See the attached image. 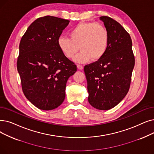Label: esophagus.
Wrapping results in <instances>:
<instances>
[{
  "label": "esophagus",
  "mask_w": 154,
  "mask_h": 154,
  "mask_svg": "<svg viewBox=\"0 0 154 154\" xmlns=\"http://www.w3.org/2000/svg\"><path fill=\"white\" fill-rule=\"evenodd\" d=\"M77 69H78L79 70H83V69H84L83 66L81 65H77Z\"/></svg>",
  "instance_id": "34e87169"
}]
</instances>
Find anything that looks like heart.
<instances>
[{"label": "heart", "mask_w": 154, "mask_h": 154, "mask_svg": "<svg viewBox=\"0 0 154 154\" xmlns=\"http://www.w3.org/2000/svg\"><path fill=\"white\" fill-rule=\"evenodd\" d=\"M70 38L60 36L57 39L58 48L68 58L75 57L79 63L97 61L105 54L109 44V32L105 26L95 23H79L69 32Z\"/></svg>", "instance_id": "obj_1"}]
</instances>
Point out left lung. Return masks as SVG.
<instances>
[{"mask_svg":"<svg viewBox=\"0 0 154 154\" xmlns=\"http://www.w3.org/2000/svg\"><path fill=\"white\" fill-rule=\"evenodd\" d=\"M99 19L109 32L108 47L101 59L85 65L84 70L89 104L96 109L108 110L128 93L135 57L131 37L123 26L108 16Z\"/></svg>","mask_w":154,"mask_h":154,"instance_id":"1","label":"left lung"}]
</instances>
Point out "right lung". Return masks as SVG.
I'll return each instance as SVG.
<instances>
[{
  "label": "right lung",
  "instance_id": "obj_1",
  "mask_svg": "<svg viewBox=\"0 0 154 154\" xmlns=\"http://www.w3.org/2000/svg\"><path fill=\"white\" fill-rule=\"evenodd\" d=\"M69 22L50 16L38 18L20 42L17 69L23 91L39 109H54L63 102L66 82L77 71L57 45Z\"/></svg>",
  "mask_w": 154,
  "mask_h": 154
}]
</instances>
